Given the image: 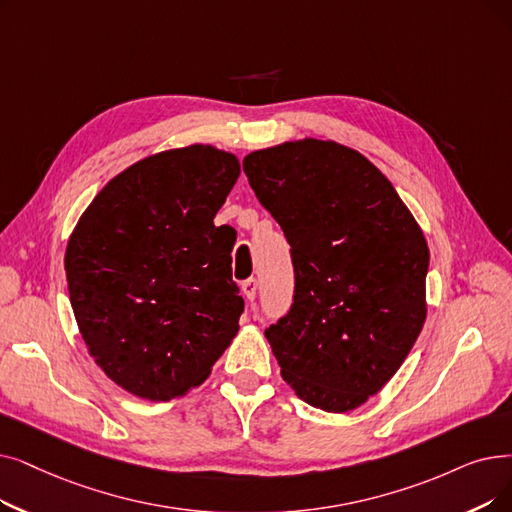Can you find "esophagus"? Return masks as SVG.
<instances>
[{
	"instance_id": "34e87169",
	"label": "esophagus",
	"mask_w": 512,
	"mask_h": 512,
	"mask_svg": "<svg viewBox=\"0 0 512 512\" xmlns=\"http://www.w3.org/2000/svg\"><path fill=\"white\" fill-rule=\"evenodd\" d=\"M242 295L247 297V301H255V295H257V280L255 278H249L242 282Z\"/></svg>"
}]
</instances>
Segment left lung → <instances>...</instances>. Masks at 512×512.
<instances>
[{"label": "left lung", "mask_w": 512, "mask_h": 512, "mask_svg": "<svg viewBox=\"0 0 512 512\" xmlns=\"http://www.w3.org/2000/svg\"><path fill=\"white\" fill-rule=\"evenodd\" d=\"M242 169L291 244L293 305L265 330L282 379L309 406L355 410L425 324V234L387 177L332 140L255 150Z\"/></svg>", "instance_id": "obj_1"}]
</instances>
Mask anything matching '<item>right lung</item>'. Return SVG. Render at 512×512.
<instances>
[{"label":"right lung","mask_w":512,"mask_h":512,"mask_svg":"<svg viewBox=\"0 0 512 512\" xmlns=\"http://www.w3.org/2000/svg\"><path fill=\"white\" fill-rule=\"evenodd\" d=\"M240 175L232 152L192 144L115 175L79 217L64 270L87 351L150 402L201 385L238 332L236 232L215 226Z\"/></svg>","instance_id":"right-lung-1"}]
</instances>
